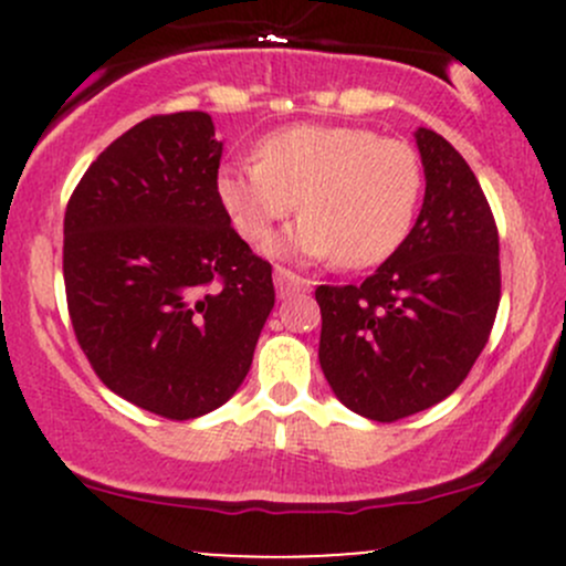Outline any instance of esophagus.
<instances>
[{
    "label": "esophagus",
    "mask_w": 566,
    "mask_h": 566,
    "mask_svg": "<svg viewBox=\"0 0 566 566\" xmlns=\"http://www.w3.org/2000/svg\"><path fill=\"white\" fill-rule=\"evenodd\" d=\"M274 284H276L279 297L287 295L290 290H308V287H311L308 279H303V276L292 274L290 269H282V265H279V269L274 271Z\"/></svg>",
    "instance_id": "esophagus-1"
}]
</instances>
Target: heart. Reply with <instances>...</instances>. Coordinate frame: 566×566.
<instances>
[{
  "label": "heart",
  "mask_w": 566,
  "mask_h": 566,
  "mask_svg": "<svg viewBox=\"0 0 566 566\" xmlns=\"http://www.w3.org/2000/svg\"><path fill=\"white\" fill-rule=\"evenodd\" d=\"M258 159L226 161L218 199L233 229L258 244L297 210L287 237L269 247L303 261L333 258L359 271L391 258L407 239L423 191L412 146L350 125H290L258 143Z\"/></svg>",
  "instance_id": "1"
}]
</instances>
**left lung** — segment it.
Instances as JSON below:
<instances>
[{
  "label": "left lung",
  "instance_id": "left-lung-1",
  "mask_svg": "<svg viewBox=\"0 0 566 566\" xmlns=\"http://www.w3.org/2000/svg\"><path fill=\"white\" fill-rule=\"evenodd\" d=\"M426 197L412 231L361 284L316 287L319 365L356 415L394 423L447 399L486 346L500 303L495 218L469 161L415 133Z\"/></svg>",
  "mask_w": 566,
  "mask_h": 566
}]
</instances>
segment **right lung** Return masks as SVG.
<instances>
[{
    "label": "right lung",
    "mask_w": 566,
    "mask_h": 566,
    "mask_svg": "<svg viewBox=\"0 0 566 566\" xmlns=\"http://www.w3.org/2000/svg\"><path fill=\"white\" fill-rule=\"evenodd\" d=\"M223 143L205 112L143 119L82 175L63 220L76 340L97 378L167 420L237 394L271 308V265L218 199Z\"/></svg>",
    "instance_id": "right-lung-1"
}]
</instances>
